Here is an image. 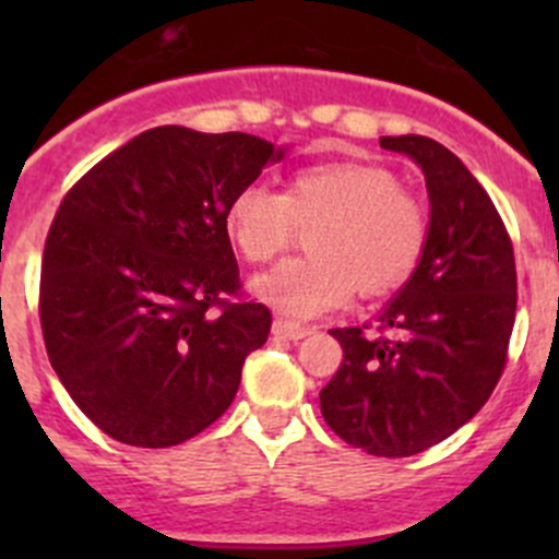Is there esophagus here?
<instances>
[{"mask_svg":"<svg viewBox=\"0 0 559 559\" xmlns=\"http://www.w3.org/2000/svg\"><path fill=\"white\" fill-rule=\"evenodd\" d=\"M273 335L275 337H286V341H300V337L311 335V326H302V324H295V321L289 319H275L273 321Z\"/></svg>","mask_w":559,"mask_h":559,"instance_id":"obj_1","label":"esophagus"}]
</instances>
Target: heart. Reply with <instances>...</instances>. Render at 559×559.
Here are the masks:
<instances>
[{"label":"heart","mask_w":559,"mask_h":559,"mask_svg":"<svg viewBox=\"0 0 559 559\" xmlns=\"http://www.w3.org/2000/svg\"><path fill=\"white\" fill-rule=\"evenodd\" d=\"M308 233L311 257L289 259L251 281L253 295L289 319L343 306L357 289L384 295L403 284L425 253L427 213L379 165L326 162L295 173L284 191L246 186L229 200L224 227L246 262L262 264Z\"/></svg>","instance_id":"heart-1"}]
</instances>
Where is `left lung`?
<instances>
[{"mask_svg": "<svg viewBox=\"0 0 559 559\" xmlns=\"http://www.w3.org/2000/svg\"><path fill=\"white\" fill-rule=\"evenodd\" d=\"M411 156L430 194V235L408 284L379 313V330H330L343 362L321 389L335 436L376 456H411L447 441L498 386L516 316V264L484 186L441 143L381 138Z\"/></svg>", "mask_w": 559, "mask_h": 559, "instance_id": "obj_1", "label": "left lung"}]
</instances>
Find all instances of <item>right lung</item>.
I'll return each instance as SVG.
<instances>
[{"mask_svg":"<svg viewBox=\"0 0 559 559\" xmlns=\"http://www.w3.org/2000/svg\"><path fill=\"white\" fill-rule=\"evenodd\" d=\"M284 156L243 132L156 127L83 175L43 251L56 376L116 441L165 449L211 427L273 316L240 295L224 213Z\"/></svg>","mask_w":559,"mask_h":559,"instance_id":"1","label":"right lung"}]
</instances>
